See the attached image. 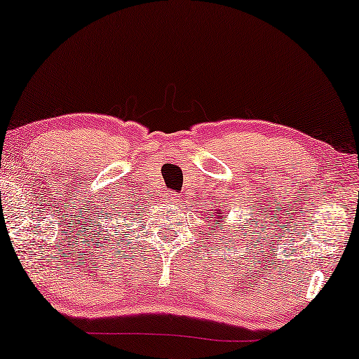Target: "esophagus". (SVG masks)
Here are the masks:
<instances>
[{"instance_id":"esophagus-1","label":"esophagus","mask_w":359,"mask_h":359,"mask_svg":"<svg viewBox=\"0 0 359 359\" xmlns=\"http://www.w3.org/2000/svg\"><path fill=\"white\" fill-rule=\"evenodd\" d=\"M165 198H166V201H168V203H171V204L178 203V201H180V196H178V194H171V191H170L168 196H165Z\"/></svg>"}]
</instances>
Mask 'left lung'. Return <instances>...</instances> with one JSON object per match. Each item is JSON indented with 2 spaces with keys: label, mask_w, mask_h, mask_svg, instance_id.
I'll list each match as a JSON object with an SVG mask.
<instances>
[{
  "label": "left lung",
  "mask_w": 359,
  "mask_h": 359,
  "mask_svg": "<svg viewBox=\"0 0 359 359\" xmlns=\"http://www.w3.org/2000/svg\"><path fill=\"white\" fill-rule=\"evenodd\" d=\"M209 222H212V224H214V229H212V230H215V227H217V225H215V217H210V219H209Z\"/></svg>",
  "instance_id": "8db88e82"
}]
</instances>
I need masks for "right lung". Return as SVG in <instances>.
Wrapping results in <instances>:
<instances>
[{"mask_svg":"<svg viewBox=\"0 0 359 359\" xmlns=\"http://www.w3.org/2000/svg\"><path fill=\"white\" fill-rule=\"evenodd\" d=\"M121 214H122V212H121ZM126 217H130V215H129V212H127V214H126ZM124 225H126V227H129V225H127V224H124ZM114 233L117 235V232H114Z\"/></svg>","mask_w":359,"mask_h":359,"instance_id":"obj_1","label":"right lung"}]
</instances>
